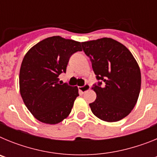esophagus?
<instances>
[{"mask_svg": "<svg viewBox=\"0 0 157 157\" xmlns=\"http://www.w3.org/2000/svg\"><path fill=\"white\" fill-rule=\"evenodd\" d=\"M90 84H87V83L83 86L78 87V90H79L82 93L86 92V91L88 90H90Z\"/></svg>", "mask_w": 157, "mask_h": 157, "instance_id": "34e87169", "label": "esophagus"}]
</instances>
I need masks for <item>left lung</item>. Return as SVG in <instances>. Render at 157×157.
<instances>
[{
    "mask_svg": "<svg viewBox=\"0 0 157 157\" xmlns=\"http://www.w3.org/2000/svg\"><path fill=\"white\" fill-rule=\"evenodd\" d=\"M82 47L98 81L93 85L97 98L90 104L91 111L104 121L122 120L130 114L139 96L138 63L127 47L112 38L82 42Z\"/></svg>",
    "mask_w": 157,
    "mask_h": 157,
    "instance_id": "1",
    "label": "left lung"
}]
</instances>
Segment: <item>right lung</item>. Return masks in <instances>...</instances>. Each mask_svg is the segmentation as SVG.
Masks as SVG:
<instances>
[{"label": "right lung", "instance_id": "right-lung-1", "mask_svg": "<svg viewBox=\"0 0 157 157\" xmlns=\"http://www.w3.org/2000/svg\"><path fill=\"white\" fill-rule=\"evenodd\" d=\"M81 43L53 36L42 40L25 55L19 71V89L25 105L37 120L56 124L68 116L78 94L77 86L59 82L71 56Z\"/></svg>", "mask_w": 157, "mask_h": 157}]
</instances>
